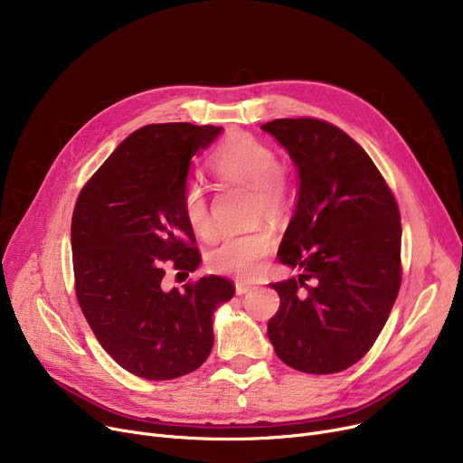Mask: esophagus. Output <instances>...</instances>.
<instances>
[{
    "label": "esophagus",
    "mask_w": 463,
    "mask_h": 463,
    "mask_svg": "<svg viewBox=\"0 0 463 463\" xmlns=\"http://www.w3.org/2000/svg\"><path fill=\"white\" fill-rule=\"evenodd\" d=\"M251 290V285H246V283H236V295L238 297H244L248 295Z\"/></svg>",
    "instance_id": "obj_1"
}]
</instances>
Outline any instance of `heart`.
<instances>
[{
  "mask_svg": "<svg viewBox=\"0 0 463 463\" xmlns=\"http://www.w3.org/2000/svg\"><path fill=\"white\" fill-rule=\"evenodd\" d=\"M215 176L227 184H241L255 189V215H278L285 206L281 161L264 142L246 133L232 135L212 161ZM185 222L197 236L212 234V219L204 185L187 180L182 193ZM274 248L270 231L259 229L248 234L219 238L206 253V262L217 274L253 278L264 269V260Z\"/></svg>",
  "mask_w": 463,
  "mask_h": 463,
  "instance_id": "b5f03b06",
  "label": "heart"
}]
</instances>
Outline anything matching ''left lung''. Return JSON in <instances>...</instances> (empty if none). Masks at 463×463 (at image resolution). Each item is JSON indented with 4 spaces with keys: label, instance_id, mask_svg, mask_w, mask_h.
<instances>
[{
    "label": "left lung",
    "instance_id": "8db88e82",
    "mask_svg": "<svg viewBox=\"0 0 463 463\" xmlns=\"http://www.w3.org/2000/svg\"><path fill=\"white\" fill-rule=\"evenodd\" d=\"M260 129L283 146L298 173L278 259L300 274L270 283L281 304L269 339L298 372H344L372 349L398 297V204L370 156L335 126L288 118Z\"/></svg>",
    "mask_w": 463,
    "mask_h": 463
}]
</instances>
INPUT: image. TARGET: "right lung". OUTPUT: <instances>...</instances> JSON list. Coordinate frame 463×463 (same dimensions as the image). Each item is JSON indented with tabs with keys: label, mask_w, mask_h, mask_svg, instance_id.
I'll use <instances>...</instances> for the list:
<instances>
[{
	"label": "right lung",
	"mask_w": 463,
	"mask_h": 463,
	"mask_svg": "<svg viewBox=\"0 0 463 463\" xmlns=\"http://www.w3.org/2000/svg\"><path fill=\"white\" fill-rule=\"evenodd\" d=\"M222 131L140 128L79 194L71 223L77 298L97 342L137 377L166 381L201 368L213 345V313L234 297L219 276L163 288L165 260L182 272L201 264L182 193L191 159Z\"/></svg>",
	"instance_id": "obj_1"
}]
</instances>
